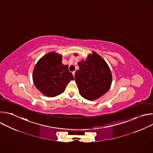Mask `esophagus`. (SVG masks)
<instances>
[{
  "mask_svg": "<svg viewBox=\"0 0 153 153\" xmlns=\"http://www.w3.org/2000/svg\"><path fill=\"white\" fill-rule=\"evenodd\" d=\"M75 72H76L75 71H73V72H72V73H73V76H74V75H75Z\"/></svg>",
  "mask_w": 153,
  "mask_h": 153,
  "instance_id": "obj_1",
  "label": "esophagus"
}]
</instances>
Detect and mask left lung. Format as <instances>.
Listing matches in <instances>:
<instances>
[{
	"mask_svg": "<svg viewBox=\"0 0 153 153\" xmlns=\"http://www.w3.org/2000/svg\"><path fill=\"white\" fill-rule=\"evenodd\" d=\"M77 56L78 54H74ZM79 69L75 73V80L80 94L88 100H94L110 88L112 74L105 60L93 51L85 60L78 62Z\"/></svg>",
	"mask_w": 153,
	"mask_h": 153,
	"instance_id": "left-lung-1",
	"label": "left lung"
}]
</instances>
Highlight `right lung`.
I'll list each match as a JSON object with an SVG mask.
<instances>
[{"label":"right lung","mask_w":153,"mask_h":153,"mask_svg":"<svg viewBox=\"0 0 153 153\" xmlns=\"http://www.w3.org/2000/svg\"><path fill=\"white\" fill-rule=\"evenodd\" d=\"M62 56L51 51L42 57L33 73L34 85L43 95L53 97L64 92L67 84L74 80L68 65L62 63Z\"/></svg>","instance_id":"obj_1"}]
</instances>
